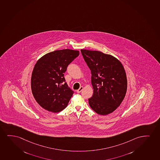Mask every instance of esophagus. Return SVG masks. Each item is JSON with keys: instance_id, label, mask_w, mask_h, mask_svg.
<instances>
[{"instance_id": "obj_1", "label": "esophagus", "mask_w": 160, "mask_h": 160, "mask_svg": "<svg viewBox=\"0 0 160 160\" xmlns=\"http://www.w3.org/2000/svg\"><path fill=\"white\" fill-rule=\"evenodd\" d=\"M83 87L82 86H81V87L79 88V89H78L77 91V92L78 93H80V92H81V91L83 89Z\"/></svg>"}]
</instances>
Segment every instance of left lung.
<instances>
[{"label": "left lung", "instance_id": "left-lung-1", "mask_svg": "<svg viewBox=\"0 0 160 160\" xmlns=\"http://www.w3.org/2000/svg\"><path fill=\"white\" fill-rule=\"evenodd\" d=\"M81 52L91 72L93 94L88 99L89 106L98 114H110L120 105L126 94L124 68L112 55L85 49Z\"/></svg>", "mask_w": 160, "mask_h": 160}]
</instances>
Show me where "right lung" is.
I'll list each match as a JSON object with an SVG mask.
<instances>
[{
    "label": "right lung",
    "mask_w": 160,
    "mask_h": 160,
    "mask_svg": "<svg viewBox=\"0 0 160 160\" xmlns=\"http://www.w3.org/2000/svg\"><path fill=\"white\" fill-rule=\"evenodd\" d=\"M79 55L78 50H55L40 58L31 79L32 93L38 104L48 111L60 112L66 108L74 92L66 82L67 68Z\"/></svg>",
    "instance_id": "add662e5"
}]
</instances>
